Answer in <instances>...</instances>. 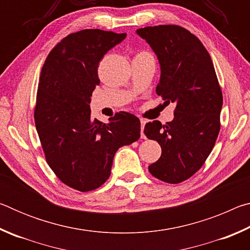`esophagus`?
I'll list each match as a JSON object with an SVG mask.
<instances>
[{"label":"esophagus","instance_id":"esophagus-1","mask_svg":"<svg viewBox=\"0 0 250 250\" xmlns=\"http://www.w3.org/2000/svg\"><path fill=\"white\" fill-rule=\"evenodd\" d=\"M140 122H141V138H142V139H146V135H145V133H143V130H145V125H146V121L141 119Z\"/></svg>","mask_w":250,"mask_h":250}]
</instances>
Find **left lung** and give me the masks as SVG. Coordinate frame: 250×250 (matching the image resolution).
Here are the masks:
<instances>
[{
  "label": "left lung",
  "mask_w": 250,
  "mask_h": 250,
  "mask_svg": "<svg viewBox=\"0 0 250 250\" xmlns=\"http://www.w3.org/2000/svg\"><path fill=\"white\" fill-rule=\"evenodd\" d=\"M151 46L161 66L156 94L175 104L167 125L147 122L145 134L158 141L162 154L149 171L156 179L181 183L200 170L221 129L223 95L211 58L197 37L179 25L137 29Z\"/></svg>",
  "instance_id": "1"
}]
</instances>
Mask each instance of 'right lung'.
Instances as JSON below:
<instances>
[{
    "instance_id": "add662e5",
    "label": "right lung",
    "mask_w": 250,
    "mask_h": 250,
    "mask_svg": "<svg viewBox=\"0 0 250 250\" xmlns=\"http://www.w3.org/2000/svg\"><path fill=\"white\" fill-rule=\"evenodd\" d=\"M125 36L98 28L69 34L42 68L34 119L45 159L62 183L80 192L103 185L118 149L140 138V120L129 112H117L109 124L90 117L99 62Z\"/></svg>"
}]
</instances>
